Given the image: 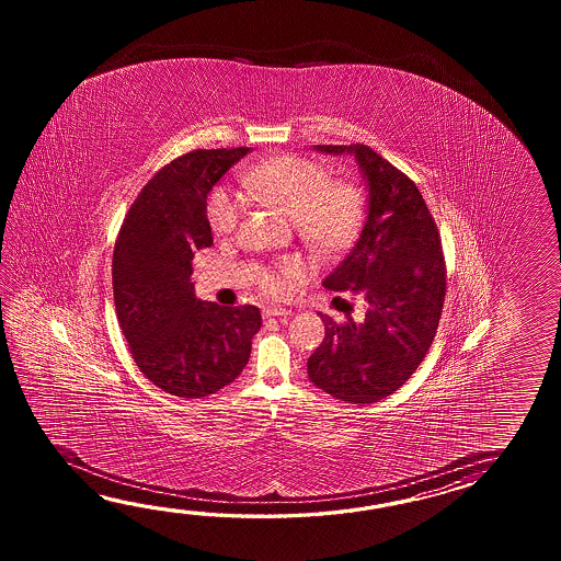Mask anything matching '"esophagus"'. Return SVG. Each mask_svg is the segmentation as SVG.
<instances>
[{"mask_svg": "<svg viewBox=\"0 0 561 561\" xmlns=\"http://www.w3.org/2000/svg\"><path fill=\"white\" fill-rule=\"evenodd\" d=\"M293 314V310L283 309V307H266L263 310L264 319H273V317H288Z\"/></svg>", "mask_w": 561, "mask_h": 561, "instance_id": "34e87169", "label": "esophagus"}]
</instances>
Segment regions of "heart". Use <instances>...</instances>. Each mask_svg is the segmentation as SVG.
<instances>
[{
  "label": "heart",
  "mask_w": 561,
  "mask_h": 561,
  "mask_svg": "<svg viewBox=\"0 0 561 561\" xmlns=\"http://www.w3.org/2000/svg\"><path fill=\"white\" fill-rule=\"evenodd\" d=\"M252 196L276 204L293 216L302 240L324 254L343 252L355 242L365 218V192L351 180H333L329 168L302 156H273L240 172ZM247 213V198L230 186H216L206 215L216 234H232ZM305 276V264L286 259L261 275L266 293L283 297Z\"/></svg>",
  "instance_id": "heart-1"
}]
</instances>
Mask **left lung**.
<instances>
[{"mask_svg": "<svg viewBox=\"0 0 561 561\" xmlns=\"http://www.w3.org/2000/svg\"><path fill=\"white\" fill-rule=\"evenodd\" d=\"M317 150L355 156L367 180L365 227L322 283L363 297L367 312L360 322L324 314V341L307 370L334 399L377 403L417 370L437 333L447 288L442 239L415 182L373 148L327 144Z\"/></svg>", "mask_w": 561, "mask_h": 561, "instance_id": "left-lung-1", "label": "left lung"}]
</instances>
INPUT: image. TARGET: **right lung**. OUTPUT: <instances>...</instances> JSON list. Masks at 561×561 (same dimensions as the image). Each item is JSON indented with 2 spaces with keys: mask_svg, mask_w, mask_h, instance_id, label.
Wrapping results in <instances>:
<instances>
[{
  "mask_svg": "<svg viewBox=\"0 0 561 561\" xmlns=\"http://www.w3.org/2000/svg\"><path fill=\"white\" fill-rule=\"evenodd\" d=\"M249 148L192 150L160 168L119 227L112 286L134 363L158 389L203 399L234 381L263 319L194 295L192 259L213 244L206 196Z\"/></svg>",
  "mask_w": 561,
  "mask_h": 561,
  "instance_id": "obj_1",
  "label": "right lung"
}]
</instances>
